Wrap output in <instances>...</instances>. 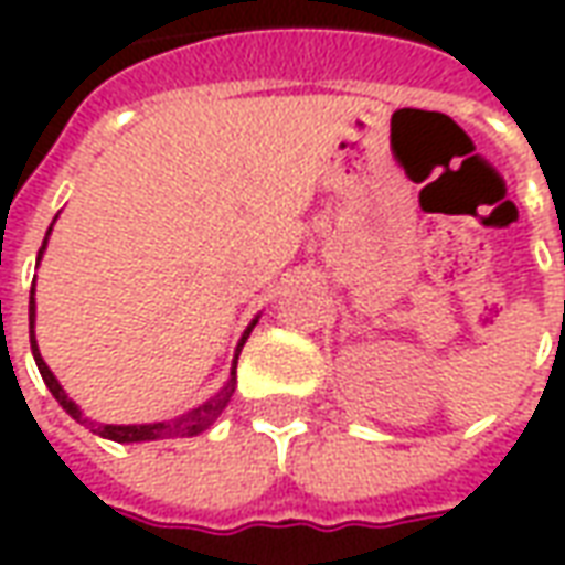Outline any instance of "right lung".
<instances>
[{"label":"right lung","instance_id":"1","mask_svg":"<svg viewBox=\"0 0 565 565\" xmlns=\"http://www.w3.org/2000/svg\"><path fill=\"white\" fill-rule=\"evenodd\" d=\"M39 257H42V250H39ZM32 320H35V302H32L30 296V344H32V356H35V366H39V372H42L44 384H47V391L54 393V399L63 408H66L68 415L75 417V420H81V424H90L87 417L81 415V408L72 399H68L66 393H63V387H60V381L54 379V372L47 369V363L42 360V354H39V344H35V335H32ZM257 327V320L250 323L245 330V335H242V342H238V351H242V344H245V339L250 335V330ZM238 351H235V363H238ZM235 393V366H233V375H230V381H226V387H223L217 396H211L209 403L199 405V408H193V412H186V415L174 417V420H166V424H139V426H115V424H90L93 433H99L103 438H111V441H153V438H174V436H199V433H205L217 417H221V412L226 408V403L233 399Z\"/></svg>","mask_w":565,"mask_h":565}]
</instances>
